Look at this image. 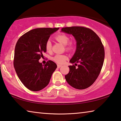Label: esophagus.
<instances>
[{"instance_id":"1","label":"esophagus","mask_w":121,"mask_h":121,"mask_svg":"<svg viewBox=\"0 0 121 121\" xmlns=\"http://www.w3.org/2000/svg\"><path fill=\"white\" fill-rule=\"evenodd\" d=\"M61 66H62V65H57V68H60Z\"/></svg>"}]
</instances>
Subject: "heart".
Here are the masks:
<instances>
[{
    "label": "heart",
    "instance_id": "b5f03b06",
    "mask_svg": "<svg viewBox=\"0 0 121 121\" xmlns=\"http://www.w3.org/2000/svg\"><path fill=\"white\" fill-rule=\"evenodd\" d=\"M55 39L64 45H66V49L68 50H72L73 46L72 43H68L69 41V36L65 33H60L55 36ZM45 49L47 52H51L52 51V43L50 40H47L45 43ZM55 62L59 64H62L65 63L67 59V56L63 54H56L52 58Z\"/></svg>",
    "mask_w": 121,
    "mask_h": 121
}]
</instances>
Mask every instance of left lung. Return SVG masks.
I'll return each instance as SVG.
<instances>
[{"label": "left lung", "mask_w": 121, "mask_h": 121, "mask_svg": "<svg viewBox=\"0 0 121 121\" xmlns=\"http://www.w3.org/2000/svg\"><path fill=\"white\" fill-rule=\"evenodd\" d=\"M61 30L72 34L76 41V50L70 60L75 65L69 66V72L65 78L72 87L85 89L93 85L100 73L104 59V47L99 36L90 28L73 26Z\"/></svg>", "instance_id": "1"}]
</instances>
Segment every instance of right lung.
Wrapping results in <instances>:
<instances>
[{
    "mask_svg": "<svg viewBox=\"0 0 121 121\" xmlns=\"http://www.w3.org/2000/svg\"><path fill=\"white\" fill-rule=\"evenodd\" d=\"M59 28H38L20 37L14 50L13 65L21 82L30 91H36L48 85L57 65L51 60L43 65L39 62L45 53V43Z\"/></svg>",
    "mask_w": 121,
    "mask_h": 121,
    "instance_id": "1",
    "label": "right lung"
}]
</instances>
